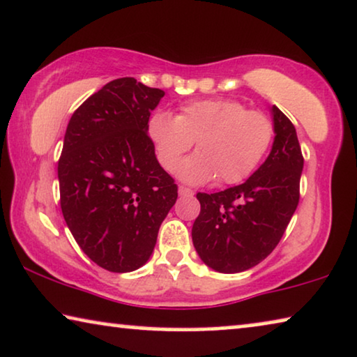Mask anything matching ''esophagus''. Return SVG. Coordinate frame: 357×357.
Wrapping results in <instances>:
<instances>
[{
	"label": "esophagus",
	"instance_id": "34e87169",
	"mask_svg": "<svg viewBox=\"0 0 357 357\" xmlns=\"http://www.w3.org/2000/svg\"><path fill=\"white\" fill-rule=\"evenodd\" d=\"M193 193H195V191L188 188V187H183V185H180V187H178V195L180 196H193Z\"/></svg>",
	"mask_w": 357,
	"mask_h": 357
}]
</instances>
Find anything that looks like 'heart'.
Returning <instances> with one entry per match:
<instances>
[{
  "label": "heart",
  "mask_w": 357,
  "mask_h": 357,
  "mask_svg": "<svg viewBox=\"0 0 357 357\" xmlns=\"http://www.w3.org/2000/svg\"><path fill=\"white\" fill-rule=\"evenodd\" d=\"M158 159L167 172L178 167L196 142L198 154L178 170L188 183H220L246 180L259 166L273 138V123L264 112L246 109L236 100L188 102L178 116L156 112L148 123Z\"/></svg>",
  "instance_id": "obj_1"
}]
</instances>
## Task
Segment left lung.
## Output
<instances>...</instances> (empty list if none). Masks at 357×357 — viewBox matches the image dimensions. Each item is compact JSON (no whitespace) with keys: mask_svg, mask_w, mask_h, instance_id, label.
<instances>
[{"mask_svg":"<svg viewBox=\"0 0 357 357\" xmlns=\"http://www.w3.org/2000/svg\"><path fill=\"white\" fill-rule=\"evenodd\" d=\"M272 151L245 183L217 193H198L201 213L191 238L206 266L236 273L259 264L275 250L299 203L304 158L296 128L272 107Z\"/></svg>","mask_w":357,"mask_h":357,"instance_id":"1","label":"left lung"}]
</instances>
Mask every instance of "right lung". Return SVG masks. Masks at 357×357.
Masks as SVG:
<instances>
[{"label":"right lung","instance_id":"obj_1","mask_svg":"<svg viewBox=\"0 0 357 357\" xmlns=\"http://www.w3.org/2000/svg\"><path fill=\"white\" fill-rule=\"evenodd\" d=\"M164 91L133 77L106 84L67 126L58 162L61 209L77 245L109 272L149 259L177 201V183L159 166L148 135Z\"/></svg>","mask_w":357,"mask_h":357}]
</instances>
